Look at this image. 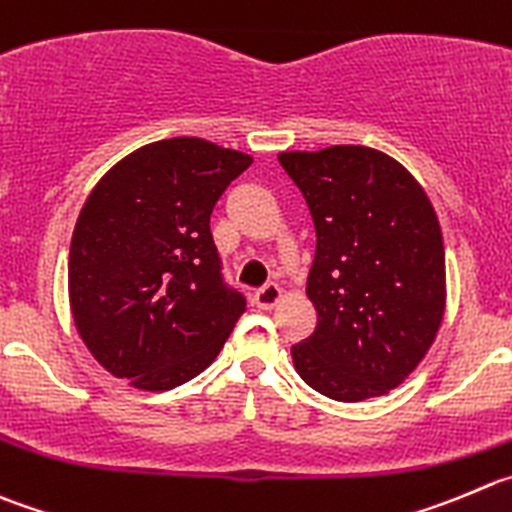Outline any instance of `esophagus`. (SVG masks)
Returning <instances> with one entry per match:
<instances>
[{
  "label": "esophagus",
  "mask_w": 512,
  "mask_h": 512,
  "mask_svg": "<svg viewBox=\"0 0 512 512\" xmlns=\"http://www.w3.org/2000/svg\"><path fill=\"white\" fill-rule=\"evenodd\" d=\"M281 296H284V291H281L279 284H266L264 289L256 291L253 299H256V306H259V309H274L281 301Z\"/></svg>",
  "instance_id": "1"
}]
</instances>
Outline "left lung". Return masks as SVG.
I'll return each instance as SVG.
<instances>
[{"label":"left lung","mask_w":512,"mask_h":512,"mask_svg":"<svg viewBox=\"0 0 512 512\" xmlns=\"http://www.w3.org/2000/svg\"><path fill=\"white\" fill-rule=\"evenodd\" d=\"M316 228L306 296L311 337L291 347L309 387L362 402L399 387L445 316V246L415 175L367 145L279 153Z\"/></svg>","instance_id":"obj_1"}]
</instances>
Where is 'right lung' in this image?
Returning <instances> with one entry per match:
<instances>
[{
    "label": "right lung",
    "instance_id": "right-lung-1",
    "mask_svg": "<svg viewBox=\"0 0 512 512\" xmlns=\"http://www.w3.org/2000/svg\"><path fill=\"white\" fill-rule=\"evenodd\" d=\"M253 163L203 138L143 145L107 170L72 233L77 334L130 387L165 392L201 374L246 311L221 279L211 211Z\"/></svg>",
    "mask_w": 512,
    "mask_h": 512
}]
</instances>
